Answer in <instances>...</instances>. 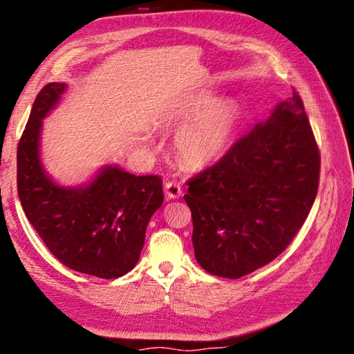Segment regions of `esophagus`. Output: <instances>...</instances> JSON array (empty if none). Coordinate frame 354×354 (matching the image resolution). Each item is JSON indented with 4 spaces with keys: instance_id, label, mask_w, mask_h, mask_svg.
Here are the masks:
<instances>
[{
    "instance_id": "obj_1",
    "label": "esophagus",
    "mask_w": 354,
    "mask_h": 354,
    "mask_svg": "<svg viewBox=\"0 0 354 354\" xmlns=\"http://www.w3.org/2000/svg\"><path fill=\"white\" fill-rule=\"evenodd\" d=\"M165 194H167V196H169L170 200L179 198V196L183 195V187H181V184L176 183V181H169V183H165Z\"/></svg>"
}]
</instances>
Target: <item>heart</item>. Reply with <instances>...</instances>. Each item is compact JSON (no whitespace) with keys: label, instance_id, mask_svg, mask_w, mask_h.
I'll return each instance as SVG.
<instances>
[{"label":"heart","instance_id":"b5f03b06","mask_svg":"<svg viewBox=\"0 0 354 354\" xmlns=\"http://www.w3.org/2000/svg\"><path fill=\"white\" fill-rule=\"evenodd\" d=\"M241 106L236 100L217 101L211 92L185 101L173 113L178 127L175 151L189 169H206L225 154L241 123Z\"/></svg>","mask_w":354,"mask_h":354}]
</instances>
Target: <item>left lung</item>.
<instances>
[{
	"instance_id": "8db88e82",
	"label": "left lung",
	"mask_w": 354,
	"mask_h": 354,
	"mask_svg": "<svg viewBox=\"0 0 354 354\" xmlns=\"http://www.w3.org/2000/svg\"><path fill=\"white\" fill-rule=\"evenodd\" d=\"M319 175V147L293 91L217 164L187 181L196 262L231 279L267 266L308 218Z\"/></svg>"
}]
</instances>
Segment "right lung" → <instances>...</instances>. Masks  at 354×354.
I'll use <instances>...</instances> for the list:
<instances>
[{"label": "right lung", "instance_id": "obj_1", "mask_svg": "<svg viewBox=\"0 0 354 354\" xmlns=\"http://www.w3.org/2000/svg\"><path fill=\"white\" fill-rule=\"evenodd\" d=\"M65 91L67 84L50 82L34 101L17 149V189L28 220L65 267L113 279L139 261L148 221L162 206V179L106 165L87 185L53 181L40 160L41 120Z\"/></svg>", "mask_w": 354, "mask_h": 354}]
</instances>
